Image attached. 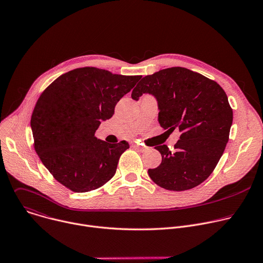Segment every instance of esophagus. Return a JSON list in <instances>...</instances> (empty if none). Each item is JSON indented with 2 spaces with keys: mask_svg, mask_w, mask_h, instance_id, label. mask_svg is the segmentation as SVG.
<instances>
[{
  "mask_svg": "<svg viewBox=\"0 0 263 263\" xmlns=\"http://www.w3.org/2000/svg\"><path fill=\"white\" fill-rule=\"evenodd\" d=\"M133 145H134V147H136L137 149H139L140 152H145V151H147V147H146V146H144V145H142V144L134 143Z\"/></svg>",
  "mask_w": 263,
  "mask_h": 263,
  "instance_id": "esophagus-1",
  "label": "esophagus"
}]
</instances>
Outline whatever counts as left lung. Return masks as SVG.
I'll return each instance as SVG.
<instances>
[{"mask_svg":"<svg viewBox=\"0 0 263 263\" xmlns=\"http://www.w3.org/2000/svg\"><path fill=\"white\" fill-rule=\"evenodd\" d=\"M152 93L158 101L160 126L181 132L174 149L155 146L162 156L147 173L167 191L192 190L213 172L229 140L233 111L224 90L215 81L189 68L175 66L148 74L136 85L132 99Z\"/></svg>","mask_w":263,"mask_h":263,"instance_id":"8db88e82","label":"left lung"}]
</instances>
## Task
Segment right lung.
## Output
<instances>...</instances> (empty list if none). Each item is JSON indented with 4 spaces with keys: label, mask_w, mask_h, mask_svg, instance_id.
<instances>
[{
    "label": "right lung",
    "mask_w": 263,
    "mask_h": 263,
    "mask_svg": "<svg viewBox=\"0 0 263 263\" xmlns=\"http://www.w3.org/2000/svg\"><path fill=\"white\" fill-rule=\"evenodd\" d=\"M140 78L79 67L61 74L37 100L31 117L34 148L66 189L95 191L115 176L129 143H108L95 134Z\"/></svg>",
    "instance_id": "right-lung-1"
}]
</instances>
